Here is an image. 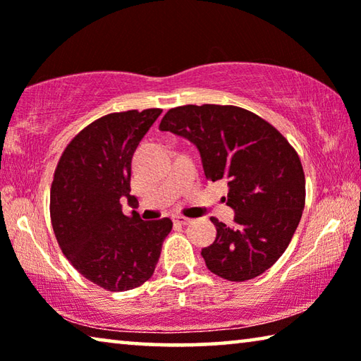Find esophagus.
<instances>
[{
  "mask_svg": "<svg viewBox=\"0 0 361 361\" xmlns=\"http://www.w3.org/2000/svg\"><path fill=\"white\" fill-rule=\"evenodd\" d=\"M173 223H175V224H180V226H186V224L191 223V219L185 218V216H175V218H173Z\"/></svg>",
  "mask_w": 361,
  "mask_h": 361,
  "instance_id": "obj_1",
  "label": "esophagus"
}]
</instances>
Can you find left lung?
<instances>
[{
    "mask_svg": "<svg viewBox=\"0 0 361 361\" xmlns=\"http://www.w3.org/2000/svg\"><path fill=\"white\" fill-rule=\"evenodd\" d=\"M159 129L195 145L207 178L228 181L235 224L212 218L216 239L200 253L207 267L231 282L266 272L290 245L304 210L298 152L276 127L232 105L172 108Z\"/></svg>",
    "mask_w": 361,
    "mask_h": 361,
    "instance_id": "obj_1",
    "label": "left lung"
}]
</instances>
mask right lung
I'll return each mask as SVG.
<instances>
[{
  "mask_svg": "<svg viewBox=\"0 0 361 361\" xmlns=\"http://www.w3.org/2000/svg\"><path fill=\"white\" fill-rule=\"evenodd\" d=\"M162 109L106 114L66 146L54 173L51 219L57 242L79 274L108 291H127L154 274L169 218L143 221L122 204L130 194L132 156Z\"/></svg>",
  "mask_w": 361,
  "mask_h": 361,
  "instance_id": "obj_1",
  "label": "right lung"
}]
</instances>
